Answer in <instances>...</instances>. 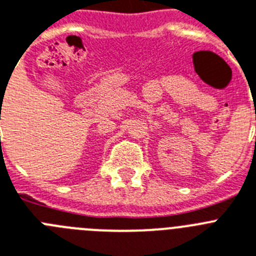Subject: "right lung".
<instances>
[{"mask_svg":"<svg viewBox=\"0 0 256 256\" xmlns=\"http://www.w3.org/2000/svg\"><path fill=\"white\" fill-rule=\"evenodd\" d=\"M1 100H2V99H1Z\"/></svg>","mask_w":256,"mask_h":256,"instance_id":"1","label":"right lung"}]
</instances>
